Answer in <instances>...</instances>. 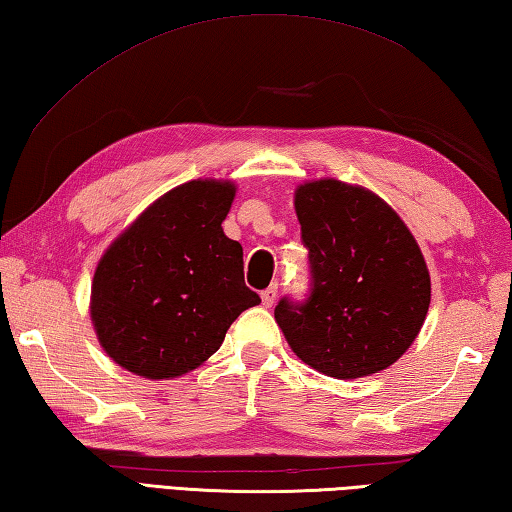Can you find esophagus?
Segmentation results:
<instances>
[{
  "instance_id": "obj_1",
  "label": "esophagus",
  "mask_w": 512,
  "mask_h": 512,
  "mask_svg": "<svg viewBox=\"0 0 512 512\" xmlns=\"http://www.w3.org/2000/svg\"><path fill=\"white\" fill-rule=\"evenodd\" d=\"M275 297H277V284H271V286L266 288V291H262V304L264 306H273Z\"/></svg>"
}]
</instances>
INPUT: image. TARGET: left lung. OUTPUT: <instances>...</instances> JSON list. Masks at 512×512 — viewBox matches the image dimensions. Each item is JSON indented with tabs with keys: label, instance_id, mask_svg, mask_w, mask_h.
Listing matches in <instances>:
<instances>
[{
	"label": "left lung",
	"instance_id": "left-lung-1",
	"mask_svg": "<svg viewBox=\"0 0 512 512\" xmlns=\"http://www.w3.org/2000/svg\"><path fill=\"white\" fill-rule=\"evenodd\" d=\"M295 212L311 293L275 306L293 353L340 380L394 365L430 309V273L414 235L378 194L338 179L297 185Z\"/></svg>",
	"mask_w": 512,
	"mask_h": 512
}]
</instances>
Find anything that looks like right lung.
I'll return each mask as SVG.
<instances>
[{
  "mask_svg": "<svg viewBox=\"0 0 512 512\" xmlns=\"http://www.w3.org/2000/svg\"><path fill=\"white\" fill-rule=\"evenodd\" d=\"M235 183L197 179L156 199L100 257L91 322L136 376L167 380L206 362L241 311L259 304L244 250L224 235Z\"/></svg>",
  "mask_w": 512,
  "mask_h": 512,
  "instance_id": "obj_1",
  "label": "right lung"
}]
</instances>
